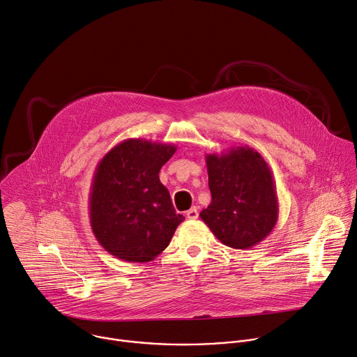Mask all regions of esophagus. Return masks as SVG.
Returning <instances> with one entry per match:
<instances>
[{
    "label": "esophagus",
    "instance_id": "1",
    "mask_svg": "<svg viewBox=\"0 0 357 357\" xmlns=\"http://www.w3.org/2000/svg\"><path fill=\"white\" fill-rule=\"evenodd\" d=\"M186 217H188L189 220H196V218L199 217L197 208H196V207H192L190 210H188V211H186Z\"/></svg>",
    "mask_w": 357,
    "mask_h": 357
}]
</instances>
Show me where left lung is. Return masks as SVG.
I'll list each match as a JSON object with an SVG mask.
<instances>
[{
    "label": "left lung",
    "instance_id": "left-lung-1",
    "mask_svg": "<svg viewBox=\"0 0 357 357\" xmlns=\"http://www.w3.org/2000/svg\"><path fill=\"white\" fill-rule=\"evenodd\" d=\"M211 203L199 215L224 245L248 250L272 232L279 200L272 171L248 146L206 154Z\"/></svg>",
    "mask_w": 357,
    "mask_h": 357
}]
</instances>
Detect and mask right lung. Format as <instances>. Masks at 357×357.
Listing matches in <instances>:
<instances>
[{
	"label": "right lung",
	"mask_w": 357,
	"mask_h": 357,
	"mask_svg": "<svg viewBox=\"0 0 357 357\" xmlns=\"http://www.w3.org/2000/svg\"><path fill=\"white\" fill-rule=\"evenodd\" d=\"M176 146L128 139L98 162L89 192V222L98 243L114 258L155 259L185 220L160 181Z\"/></svg>",
	"instance_id": "add662e5"
}]
</instances>
